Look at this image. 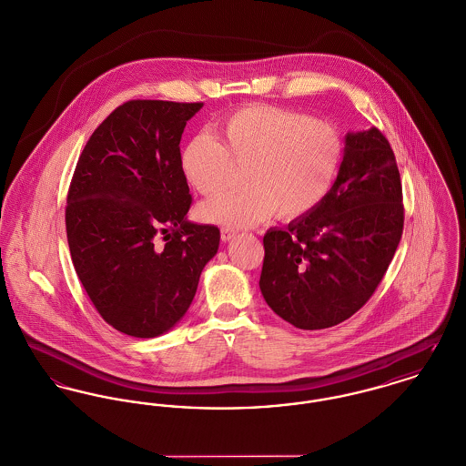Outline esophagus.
Instances as JSON below:
<instances>
[{
  "mask_svg": "<svg viewBox=\"0 0 466 466\" xmlns=\"http://www.w3.org/2000/svg\"><path fill=\"white\" fill-rule=\"evenodd\" d=\"M238 234V230H234V228H228V227H223L221 228V241H230V239H234V236Z\"/></svg>",
  "mask_w": 466,
  "mask_h": 466,
  "instance_id": "1",
  "label": "esophagus"
}]
</instances>
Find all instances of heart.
Segmentation results:
<instances>
[{"label":"heart","instance_id":"heart-1","mask_svg":"<svg viewBox=\"0 0 466 466\" xmlns=\"http://www.w3.org/2000/svg\"><path fill=\"white\" fill-rule=\"evenodd\" d=\"M209 135L189 138L180 150L182 176L202 195L219 191L232 163L247 165L239 191H223L198 209L206 221L241 228L280 215H310L326 198L342 159L337 129L322 120L271 105L239 107Z\"/></svg>","mask_w":466,"mask_h":466}]
</instances>
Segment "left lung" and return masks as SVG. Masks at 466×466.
Here are the masks:
<instances>
[{"instance_id":"obj_1","label":"left lung","mask_w":466,"mask_h":466,"mask_svg":"<svg viewBox=\"0 0 466 466\" xmlns=\"http://www.w3.org/2000/svg\"><path fill=\"white\" fill-rule=\"evenodd\" d=\"M402 186L380 129L348 133L339 176L310 215L264 236L260 292L299 329L350 319L383 280L402 236Z\"/></svg>"}]
</instances>
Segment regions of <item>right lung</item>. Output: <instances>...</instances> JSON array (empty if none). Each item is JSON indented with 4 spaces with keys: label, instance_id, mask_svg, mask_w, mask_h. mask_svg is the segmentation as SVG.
I'll list each match as a JSON object with an SVG mask.
<instances>
[{
    "label": "right lung",
    "instance_id": "add662e5",
    "mask_svg": "<svg viewBox=\"0 0 466 466\" xmlns=\"http://www.w3.org/2000/svg\"><path fill=\"white\" fill-rule=\"evenodd\" d=\"M204 103L127 101L85 145L67 193L72 264L101 318L152 339L189 309L219 228L187 221L180 170L186 122ZM164 236L165 246L157 245Z\"/></svg>",
    "mask_w": 466,
    "mask_h": 466
}]
</instances>
